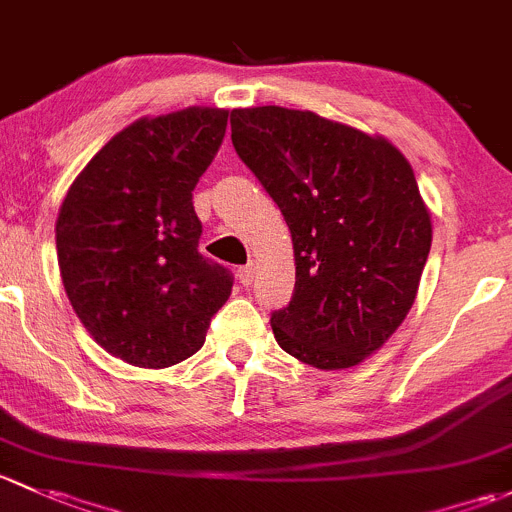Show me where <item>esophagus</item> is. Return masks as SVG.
<instances>
[{"label": "esophagus", "mask_w": 512, "mask_h": 512, "mask_svg": "<svg viewBox=\"0 0 512 512\" xmlns=\"http://www.w3.org/2000/svg\"><path fill=\"white\" fill-rule=\"evenodd\" d=\"M254 273H256V268L249 263V266H241L239 271H236V278H239L241 286H251V281H254Z\"/></svg>", "instance_id": "34e87169"}]
</instances>
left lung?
Segmentation results:
<instances>
[{
	"mask_svg": "<svg viewBox=\"0 0 512 512\" xmlns=\"http://www.w3.org/2000/svg\"><path fill=\"white\" fill-rule=\"evenodd\" d=\"M231 142L291 229L276 342L318 370L360 365L407 318L431 249L412 165L379 135L281 105L231 110Z\"/></svg>",
	"mask_w": 512,
	"mask_h": 512,
	"instance_id": "left-lung-1",
	"label": "left lung"
}]
</instances>
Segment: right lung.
I'll use <instances>...</instances> for the list:
<instances>
[{"mask_svg": "<svg viewBox=\"0 0 512 512\" xmlns=\"http://www.w3.org/2000/svg\"><path fill=\"white\" fill-rule=\"evenodd\" d=\"M229 110L140 118L73 179L56 219L61 281L93 340L162 370L204 345L229 300V268L199 254L192 189L217 155Z\"/></svg>", "mask_w": 512, "mask_h": 512, "instance_id": "right-lung-1", "label": "right lung"}]
</instances>
